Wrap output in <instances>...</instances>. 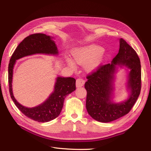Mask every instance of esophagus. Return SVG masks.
<instances>
[{"instance_id": "obj_1", "label": "esophagus", "mask_w": 151, "mask_h": 151, "mask_svg": "<svg viewBox=\"0 0 151 151\" xmlns=\"http://www.w3.org/2000/svg\"><path fill=\"white\" fill-rule=\"evenodd\" d=\"M85 83V81L84 79L79 78L76 80V87L77 88H79V87L83 86Z\"/></svg>"}]
</instances>
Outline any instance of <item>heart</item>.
Segmentation results:
<instances>
[{
  "mask_svg": "<svg viewBox=\"0 0 151 151\" xmlns=\"http://www.w3.org/2000/svg\"><path fill=\"white\" fill-rule=\"evenodd\" d=\"M72 55L76 63L79 65H85L86 69L91 71L94 70L101 61L104 50L98 45H91L74 49ZM65 61L68 66L75 67L74 63L70 58H67Z\"/></svg>",
  "mask_w": 151,
  "mask_h": 151,
  "instance_id": "obj_1",
  "label": "heart"
}]
</instances>
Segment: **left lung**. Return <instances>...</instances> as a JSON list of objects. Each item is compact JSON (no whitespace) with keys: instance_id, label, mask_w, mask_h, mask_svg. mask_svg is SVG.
I'll list each match as a JSON object with an SVG mask.
<instances>
[{"instance_id":"left-lung-1","label":"left lung","mask_w":151,"mask_h":151,"mask_svg":"<svg viewBox=\"0 0 151 151\" xmlns=\"http://www.w3.org/2000/svg\"><path fill=\"white\" fill-rule=\"evenodd\" d=\"M118 53L110 63L100 66L96 72L87 77L86 107L95 120L108 123L118 119L129 113L137 99L141 89V65L136 52L124 40L119 39ZM126 67L128 98L115 102L114 82L118 67Z\"/></svg>"}]
</instances>
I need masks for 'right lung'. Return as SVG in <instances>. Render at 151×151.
Listing matches in <instances>:
<instances>
[{
	"mask_svg": "<svg viewBox=\"0 0 151 151\" xmlns=\"http://www.w3.org/2000/svg\"><path fill=\"white\" fill-rule=\"evenodd\" d=\"M53 36L43 33L29 35L19 43L10 59L8 67L9 92L12 101L18 109L31 119L38 122H48L57 118L62 111L63 102L68 94L76 90V79L73 77L58 76L53 92L44 102L35 107L28 108L21 104L14 98L12 91L13 70L16 60L36 54L57 56L58 50Z\"/></svg>",
	"mask_w": 151,
	"mask_h": 151,
	"instance_id": "right-lung-1",
	"label": "right lung"
}]
</instances>
